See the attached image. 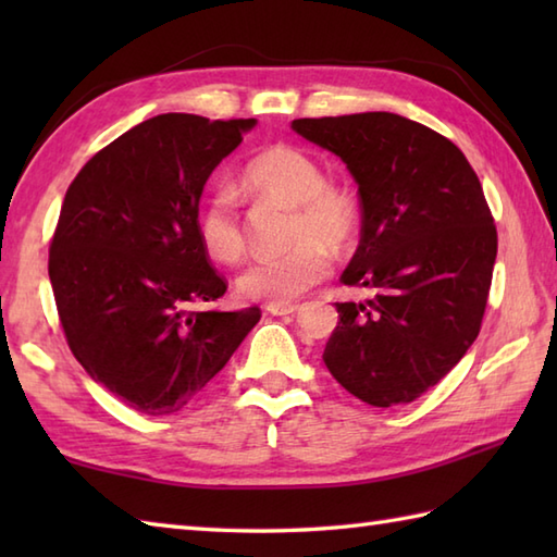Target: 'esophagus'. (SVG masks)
Segmentation results:
<instances>
[{"label":"esophagus","instance_id":"esophagus-1","mask_svg":"<svg viewBox=\"0 0 557 557\" xmlns=\"http://www.w3.org/2000/svg\"><path fill=\"white\" fill-rule=\"evenodd\" d=\"M299 309H301L299 304H268L265 306V311L270 315H292V313H297Z\"/></svg>","mask_w":557,"mask_h":557}]
</instances>
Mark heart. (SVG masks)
I'll use <instances>...</instances> for the list:
<instances>
[{
    "label": "heart",
    "instance_id": "1",
    "mask_svg": "<svg viewBox=\"0 0 557 557\" xmlns=\"http://www.w3.org/2000/svg\"><path fill=\"white\" fill-rule=\"evenodd\" d=\"M248 194L289 208L287 253L258 258L248 265L236 289L244 299L292 304L325 280L330 251H345L359 230L354 200L325 184V172L309 152L287 144L270 146L248 160L242 174ZM198 236L220 263H236L244 253V227L236 200L227 188H215L198 210Z\"/></svg>",
    "mask_w": 557,
    "mask_h": 557
}]
</instances>
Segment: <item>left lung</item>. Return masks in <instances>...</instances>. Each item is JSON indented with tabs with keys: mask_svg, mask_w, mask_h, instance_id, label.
Masks as SVG:
<instances>
[{
	"mask_svg": "<svg viewBox=\"0 0 557 557\" xmlns=\"http://www.w3.org/2000/svg\"><path fill=\"white\" fill-rule=\"evenodd\" d=\"M359 184L361 239L342 282L323 361L371 407L407 405L455 369L486 311L498 232L476 172L453 140L393 112L294 120Z\"/></svg>",
	"mask_w": 557,
	"mask_h": 557,
	"instance_id": "8db88e82",
	"label": "left lung"
}]
</instances>
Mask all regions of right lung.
I'll use <instances>...</instances> for the list:
<instances>
[{
	"mask_svg": "<svg viewBox=\"0 0 557 557\" xmlns=\"http://www.w3.org/2000/svg\"><path fill=\"white\" fill-rule=\"evenodd\" d=\"M256 120L158 114L128 128L71 182L50 246V282L78 363L148 417L186 407L260 321L218 311L227 285L198 236L212 170Z\"/></svg>",
	"mask_w": 557,
	"mask_h": 557,
	"instance_id": "right-lung-1",
	"label": "right lung"
}]
</instances>
